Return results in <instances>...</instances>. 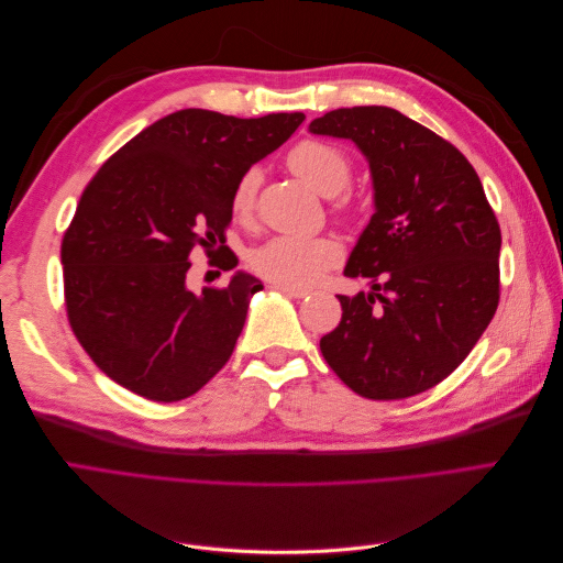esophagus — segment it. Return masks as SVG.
I'll return each mask as SVG.
<instances>
[{
	"label": "esophagus",
	"instance_id": "obj_1",
	"mask_svg": "<svg viewBox=\"0 0 563 563\" xmlns=\"http://www.w3.org/2000/svg\"><path fill=\"white\" fill-rule=\"evenodd\" d=\"M275 288L277 291H282L284 296H288V298H305L308 296V291H305V288H294V286H282V284H275Z\"/></svg>",
	"mask_w": 563,
	"mask_h": 563
}]
</instances>
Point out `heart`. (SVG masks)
<instances>
[{"label":"heart","instance_id":"obj_1","mask_svg":"<svg viewBox=\"0 0 563 563\" xmlns=\"http://www.w3.org/2000/svg\"><path fill=\"white\" fill-rule=\"evenodd\" d=\"M288 164L300 178L327 197L343 192L352 178V164L345 152L327 141L310 139L298 143L288 152ZM258 185V168H249L236 180L232 190L234 216L244 218L251 213ZM340 255H343V246L333 236L275 234L249 253V265L255 275L272 284L302 288L314 284L323 272L340 261Z\"/></svg>","mask_w":563,"mask_h":563}]
</instances>
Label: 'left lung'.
Wrapping results in <instances>:
<instances>
[{"label": "left lung", "mask_w": 563, "mask_h": 563, "mask_svg": "<svg viewBox=\"0 0 563 563\" xmlns=\"http://www.w3.org/2000/svg\"><path fill=\"white\" fill-rule=\"evenodd\" d=\"M310 133L352 141L373 183V216L345 265L371 291L338 296L343 319L319 340L323 360L366 399L420 395L463 364L496 314V213L463 152L399 110H331Z\"/></svg>", "instance_id": "obj_1"}]
</instances>
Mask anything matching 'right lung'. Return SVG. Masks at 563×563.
Masks as SVG:
<instances>
[{
  "label": "right lung",
  "instance_id": "right-lung-1",
  "mask_svg": "<svg viewBox=\"0 0 563 563\" xmlns=\"http://www.w3.org/2000/svg\"><path fill=\"white\" fill-rule=\"evenodd\" d=\"M302 112L240 119L187 108L143 129L100 166L60 246L70 327L93 364L152 401L192 397L223 368L263 284L236 269L187 288L195 246L225 244L232 190L302 124ZM220 267L236 255L220 246Z\"/></svg>",
  "mask_w": 563,
  "mask_h": 563
}]
</instances>
